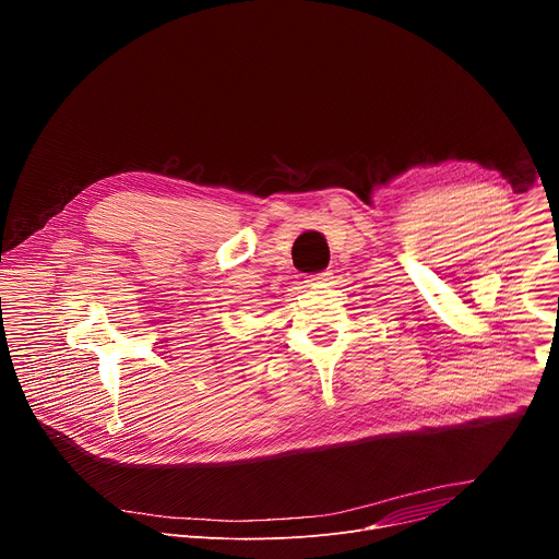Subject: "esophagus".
I'll return each mask as SVG.
<instances>
[{
    "label": "esophagus",
    "instance_id": "obj_1",
    "mask_svg": "<svg viewBox=\"0 0 559 559\" xmlns=\"http://www.w3.org/2000/svg\"><path fill=\"white\" fill-rule=\"evenodd\" d=\"M330 278H334V276H332V272H328V270H325V272H321V274H316V278H313V281H316V283H328Z\"/></svg>",
    "mask_w": 559,
    "mask_h": 559
}]
</instances>
